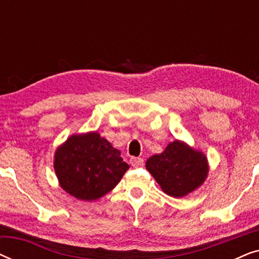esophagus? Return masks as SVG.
I'll use <instances>...</instances> for the list:
<instances>
[{
  "label": "esophagus",
  "instance_id": "34e87169",
  "mask_svg": "<svg viewBox=\"0 0 259 259\" xmlns=\"http://www.w3.org/2000/svg\"><path fill=\"white\" fill-rule=\"evenodd\" d=\"M131 164H132L133 166H136V167H138V166H143L144 159L140 157H132L131 158Z\"/></svg>",
  "mask_w": 259,
  "mask_h": 259
}]
</instances>
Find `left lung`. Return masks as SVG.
Instances as JSON below:
<instances>
[{
    "mask_svg": "<svg viewBox=\"0 0 259 259\" xmlns=\"http://www.w3.org/2000/svg\"><path fill=\"white\" fill-rule=\"evenodd\" d=\"M146 168L166 194L177 198L199 187L208 172L206 157L179 140L148 158Z\"/></svg>",
    "mask_w": 259,
    "mask_h": 259,
    "instance_id": "obj_1",
    "label": "left lung"
}]
</instances>
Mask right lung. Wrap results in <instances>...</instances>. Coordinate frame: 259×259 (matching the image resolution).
<instances>
[{
	"label": "right lung",
	"mask_w": 259,
	"mask_h": 259,
	"mask_svg": "<svg viewBox=\"0 0 259 259\" xmlns=\"http://www.w3.org/2000/svg\"><path fill=\"white\" fill-rule=\"evenodd\" d=\"M54 168L60 185L81 200H95L116 186L130 165L120 151L97 132L72 136L56 150Z\"/></svg>",
	"instance_id": "obj_1"
}]
</instances>
